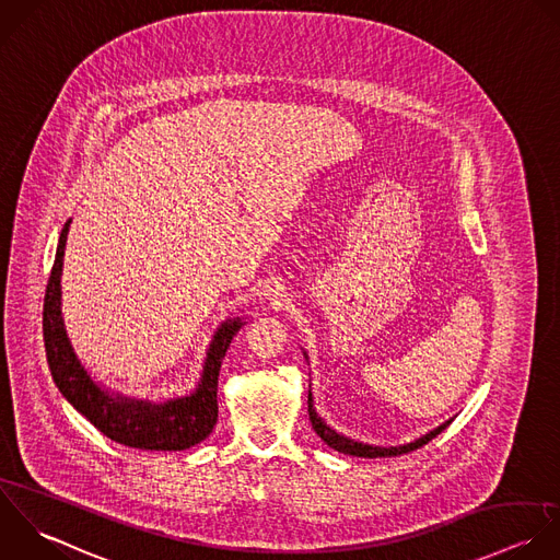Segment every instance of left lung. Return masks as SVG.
Returning a JSON list of instances; mask_svg holds the SVG:
<instances>
[{"mask_svg": "<svg viewBox=\"0 0 560 560\" xmlns=\"http://www.w3.org/2000/svg\"><path fill=\"white\" fill-rule=\"evenodd\" d=\"M303 355L307 358V353L303 351ZM307 412H310V421H312V428H314V432L331 447V450H336V452H340V454H349V456H358V458H390V456H401V454H408V452H415V450H419V447H423L425 443H430L432 439H436L450 423H452V419L450 421H445L443 425H439V428H434L432 432H428V434H423L421 439H417V441H412V443H406V445H399V447H375V445H366V443H360V441H353V439H349V436H345V434H338L336 430H331L320 417H318V412H316V408H314V397H312V390H310V395H307Z\"/></svg>", "mask_w": 560, "mask_h": 560, "instance_id": "8db88e82", "label": "left lung"}]
</instances>
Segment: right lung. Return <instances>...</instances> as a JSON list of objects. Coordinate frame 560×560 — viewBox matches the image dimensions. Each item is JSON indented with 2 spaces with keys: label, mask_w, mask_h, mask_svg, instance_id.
Returning a JSON list of instances; mask_svg holds the SVG:
<instances>
[{
  "label": "right lung",
  "mask_w": 560,
  "mask_h": 560,
  "mask_svg": "<svg viewBox=\"0 0 560 560\" xmlns=\"http://www.w3.org/2000/svg\"><path fill=\"white\" fill-rule=\"evenodd\" d=\"M71 218L65 222L43 303V340L54 384L62 397L110 441L145 452H183L202 443L218 421V375L244 318L224 320L211 338L198 386L167 401L137 399L97 384L73 351L62 320V257Z\"/></svg>",
  "instance_id": "add662e5"
}]
</instances>
